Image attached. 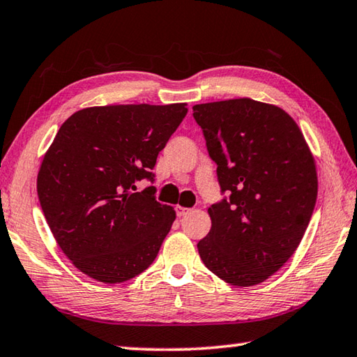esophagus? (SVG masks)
<instances>
[{"mask_svg": "<svg viewBox=\"0 0 357 357\" xmlns=\"http://www.w3.org/2000/svg\"><path fill=\"white\" fill-rule=\"evenodd\" d=\"M174 211H176L178 216H184V215H187L188 212H190V208L183 207V206H176V208H174Z\"/></svg>", "mask_w": 357, "mask_h": 357, "instance_id": "34e87169", "label": "esophagus"}]
</instances>
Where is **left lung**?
<instances>
[{"instance_id":"obj_1","label":"left lung","mask_w":357,"mask_h":357,"mask_svg":"<svg viewBox=\"0 0 357 357\" xmlns=\"http://www.w3.org/2000/svg\"><path fill=\"white\" fill-rule=\"evenodd\" d=\"M221 193L212 229L198 243L202 263L234 286H254L296 252L317 199V173L288 113L252 99L193 107Z\"/></svg>"}]
</instances>
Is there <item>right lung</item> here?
Masks as SVG:
<instances>
[{
	"label": "right lung",
	"instance_id": "1",
	"mask_svg": "<svg viewBox=\"0 0 357 357\" xmlns=\"http://www.w3.org/2000/svg\"><path fill=\"white\" fill-rule=\"evenodd\" d=\"M187 114L185 103L109 105L74 113L41 162V211L74 266L114 284L144 272L170 232L176 213L156 201L159 151Z\"/></svg>",
	"mask_w": 357,
	"mask_h": 357
}]
</instances>
